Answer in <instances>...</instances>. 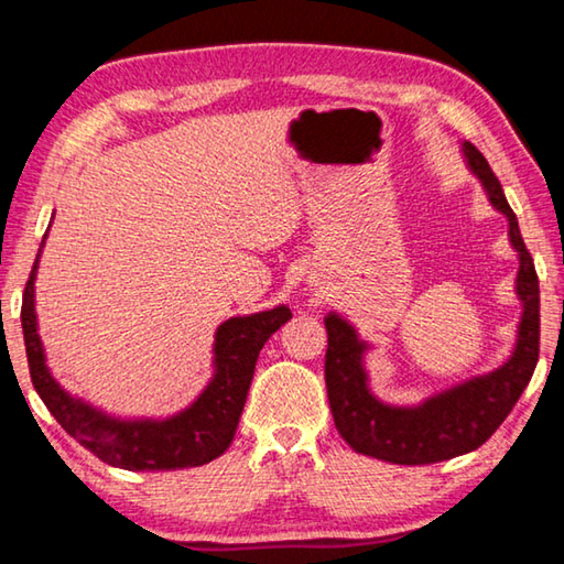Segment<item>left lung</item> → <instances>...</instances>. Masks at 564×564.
<instances>
[{"label": "left lung", "instance_id": "8db88e82", "mask_svg": "<svg viewBox=\"0 0 564 564\" xmlns=\"http://www.w3.org/2000/svg\"><path fill=\"white\" fill-rule=\"evenodd\" d=\"M467 166L488 191L490 204L508 216L510 243L520 256L518 295L522 321L518 346L508 362L488 376H477L413 408L380 403L370 393L362 368L366 343L356 328L336 313L326 316V388L330 413L343 441L352 451L395 465H427L477 451L498 431L502 420L528 388L540 358V281L532 256L522 241L518 218L502 194L498 176L470 141L463 144Z\"/></svg>", "mask_w": 564, "mask_h": 564}]
</instances>
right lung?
<instances>
[{
    "mask_svg": "<svg viewBox=\"0 0 564 564\" xmlns=\"http://www.w3.org/2000/svg\"><path fill=\"white\" fill-rule=\"evenodd\" d=\"M40 253L24 285L22 330L32 383L56 423L99 460L123 470H181L206 465L224 455L236 435L263 343L291 318V311L285 305H275L271 311L221 323L214 343L216 373L212 383L194 400V405L181 410L178 415L166 420H113L72 398L46 368L34 313Z\"/></svg>",
    "mask_w": 564,
    "mask_h": 564,
    "instance_id": "obj_1",
    "label": "right lung"
}]
</instances>
